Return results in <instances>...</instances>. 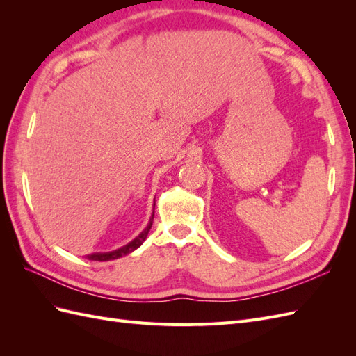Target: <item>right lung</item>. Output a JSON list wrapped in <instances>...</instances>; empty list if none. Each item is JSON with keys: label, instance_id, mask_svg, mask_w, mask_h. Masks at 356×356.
I'll return each mask as SVG.
<instances>
[{"label": "right lung", "instance_id": "1", "mask_svg": "<svg viewBox=\"0 0 356 356\" xmlns=\"http://www.w3.org/2000/svg\"><path fill=\"white\" fill-rule=\"evenodd\" d=\"M154 204H156V202H154ZM153 218H154V211H153V215H152V218H149V222H148L147 227L141 233H139V236H136V238L132 242H129L127 245L118 248V250L111 251V252L90 254V255H88V258H89V260H93V261H110V260H115V258H120L123 255L131 254L132 251L136 250V248L141 246L143 242L147 239V234H148L149 229H152V225H153Z\"/></svg>", "mask_w": 356, "mask_h": 356}]
</instances>
